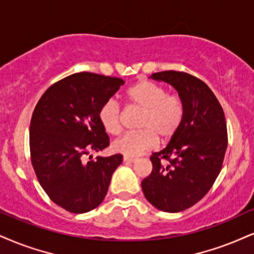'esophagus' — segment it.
I'll use <instances>...</instances> for the list:
<instances>
[{"label":"esophagus","instance_id":"34e87169","mask_svg":"<svg viewBox=\"0 0 254 254\" xmlns=\"http://www.w3.org/2000/svg\"><path fill=\"white\" fill-rule=\"evenodd\" d=\"M125 162H135L136 158H130V156H124Z\"/></svg>","mask_w":254,"mask_h":254}]
</instances>
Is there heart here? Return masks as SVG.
Masks as SVG:
<instances>
[{
    "label": "heart",
    "instance_id": "heart-1",
    "mask_svg": "<svg viewBox=\"0 0 254 254\" xmlns=\"http://www.w3.org/2000/svg\"><path fill=\"white\" fill-rule=\"evenodd\" d=\"M132 107L142 111L139 120L141 130L126 133L113 142V149L126 156L142 154L158 142L167 141L175 135L184 120L185 107L179 96L167 94L164 87L152 81H140L127 90ZM99 120L106 132L117 135L122 128V109L115 100L101 106Z\"/></svg>",
    "mask_w": 254,
    "mask_h": 254
}]
</instances>
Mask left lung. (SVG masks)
Listing matches in <instances>:
<instances>
[{
	"mask_svg": "<svg viewBox=\"0 0 254 254\" xmlns=\"http://www.w3.org/2000/svg\"><path fill=\"white\" fill-rule=\"evenodd\" d=\"M151 77L174 87L185 114L170 143L152 154V173L141 187L155 208L177 213L201 200L220 173L227 148L226 121L213 92L198 77L175 70Z\"/></svg>",
	"mask_w": 254,
	"mask_h": 254,
	"instance_id": "left-lung-1",
	"label": "left lung"
}]
</instances>
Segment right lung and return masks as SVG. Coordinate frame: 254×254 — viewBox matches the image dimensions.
Segmentation results:
<instances>
[{"label":"right lung","mask_w":254,"mask_h":254,"mask_svg":"<svg viewBox=\"0 0 254 254\" xmlns=\"http://www.w3.org/2000/svg\"><path fill=\"white\" fill-rule=\"evenodd\" d=\"M124 83L119 77L88 71L71 74L49 87L34 109L31 165L47 195L70 213L98 207L121 165V154L87 162L83 156L109 146L99 112Z\"/></svg>","instance_id":"right-lung-1"}]
</instances>
